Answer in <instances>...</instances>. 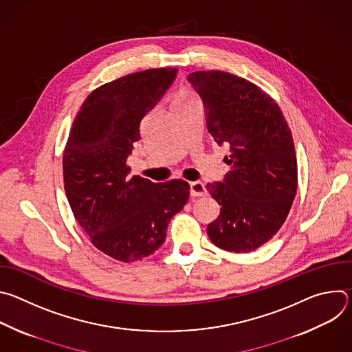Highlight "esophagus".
<instances>
[{
	"mask_svg": "<svg viewBox=\"0 0 352 352\" xmlns=\"http://www.w3.org/2000/svg\"><path fill=\"white\" fill-rule=\"evenodd\" d=\"M189 192H190V196L193 197H200V196H205L206 195V188H205V184L200 182V181H193V182H189Z\"/></svg>",
	"mask_w": 352,
	"mask_h": 352,
	"instance_id": "1",
	"label": "esophagus"
}]
</instances>
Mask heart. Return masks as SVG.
I'll return each instance as SVG.
<instances>
[{"mask_svg":"<svg viewBox=\"0 0 352 352\" xmlns=\"http://www.w3.org/2000/svg\"><path fill=\"white\" fill-rule=\"evenodd\" d=\"M192 98H196V97H195L193 94H190V93L182 91V93H179V94L175 97L174 103H182V102H188V100H192Z\"/></svg>","mask_w":352,"mask_h":352,"instance_id":"b5f03b06","label":"heart"}]
</instances>
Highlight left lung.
I'll list each match as a JSON object with an SVG mask.
<instances>
[{
	"label": "left lung",
	"instance_id": "obj_1",
	"mask_svg": "<svg viewBox=\"0 0 352 352\" xmlns=\"http://www.w3.org/2000/svg\"><path fill=\"white\" fill-rule=\"evenodd\" d=\"M204 102L206 126L217 144H230L232 170L206 185L221 206L208 226L212 242L248 254L284 224L296 193V156L291 131L274 100L246 79L221 71L188 76Z\"/></svg>",
	"mask_w": 352,
	"mask_h": 352
}]
</instances>
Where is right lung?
Returning a JSON list of instances; mask_svg holds the SVG:
<instances>
[{"mask_svg": "<svg viewBox=\"0 0 352 352\" xmlns=\"http://www.w3.org/2000/svg\"><path fill=\"white\" fill-rule=\"evenodd\" d=\"M177 68L146 69L93 90L64 150V186L74 216L91 243L125 263L152 255L170 220L184 209L189 185L129 177L126 160L140 122L171 86Z\"/></svg>", "mask_w": 352, "mask_h": 352, "instance_id": "1", "label": "right lung"}]
</instances>
